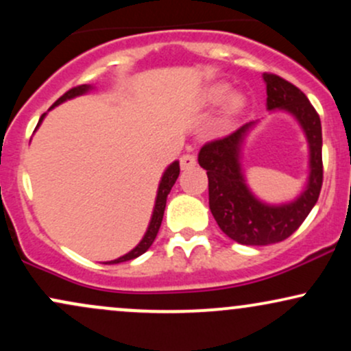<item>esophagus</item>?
<instances>
[{
    "instance_id": "1",
    "label": "esophagus",
    "mask_w": 351,
    "mask_h": 351,
    "mask_svg": "<svg viewBox=\"0 0 351 351\" xmlns=\"http://www.w3.org/2000/svg\"><path fill=\"white\" fill-rule=\"evenodd\" d=\"M180 165H181V170H188V168L196 167L195 155H189V153H186V155H183L180 158Z\"/></svg>"
}]
</instances>
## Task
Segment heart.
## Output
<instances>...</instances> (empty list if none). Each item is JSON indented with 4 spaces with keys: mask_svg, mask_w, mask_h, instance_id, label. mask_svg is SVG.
I'll list each match as a JSON object with an SVG mask.
<instances>
[{
    "mask_svg": "<svg viewBox=\"0 0 351 351\" xmlns=\"http://www.w3.org/2000/svg\"><path fill=\"white\" fill-rule=\"evenodd\" d=\"M232 87L228 82H215L211 86L204 87L198 95V106L204 108H213L221 106L223 102H226L224 106V114L226 119H234L244 110L245 107V97L239 92L231 94Z\"/></svg>",
    "mask_w": 351,
    "mask_h": 351,
    "instance_id": "b5f03b06",
    "label": "heart"
}]
</instances>
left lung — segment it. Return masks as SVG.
Segmentation results:
<instances>
[{"mask_svg":"<svg viewBox=\"0 0 351 351\" xmlns=\"http://www.w3.org/2000/svg\"><path fill=\"white\" fill-rule=\"evenodd\" d=\"M267 110L284 112L299 123L308 147V175L295 198L282 203L261 199L249 186L243 168L245 140L259 120L237 128L234 134L206 143L198 153V163L206 170L209 209L217 226L228 237L245 245H267L287 239L295 232L322 189V123L304 92L279 75L264 74Z\"/></svg>","mask_w":351,"mask_h":351,"instance_id":"1","label":"left lung"}]
</instances>
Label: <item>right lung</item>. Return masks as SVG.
I'll list each match as a JSON object with an SVG mask.
<instances>
[{"label":"right lung","mask_w":351,"mask_h":351,"mask_svg":"<svg viewBox=\"0 0 351 351\" xmlns=\"http://www.w3.org/2000/svg\"><path fill=\"white\" fill-rule=\"evenodd\" d=\"M94 86H90V84H84V86H79V87H74L71 88L69 92H66V94L60 97L58 102L52 106L49 110H52L54 107L60 106V104H64L66 100H71V99H75V97H80V95H86L88 94L90 90H94ZM47 110V112H49ZM46 114L41 115V119H39L38 122V127H36V130H38L39 127H41L43 120L46 119ZM180 175V162L178 160H175V162L170 163L167 167V170L163 171L162 178H160V183H158V189H156V198H155V204H153V211H152V217H150V223H148V228L147 231H145V234L142 237V241H140L138 244L135 245L132 251H128L127 254H123V256H120L119 259H114V261H107V263L104 264H119V263H125V261H132L135 259V257L142 256L143 252H147L148 249H150V245L153 244V241H155L156 234H158V229L162 226V219H163V213H165V206H167V198L168 195H170L173 184H175L176 178H178Z\"/></svg>","instance_id":"1"}]
</instances>
